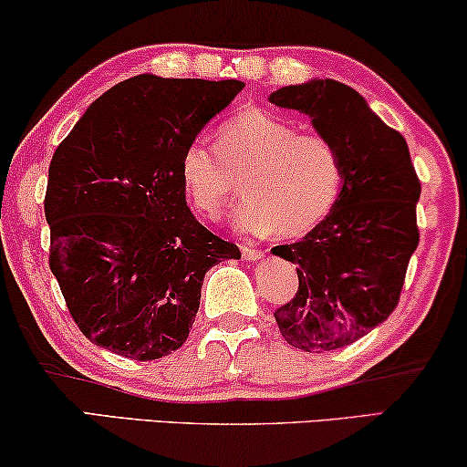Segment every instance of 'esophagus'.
Here are the masks:
<instances>
[{
    "label": "esophagus",
    "mask_w": 467,
    "mask_h": 467,
    "mask_svg": "<svg viewBox=\"0 0 467 467\" xmlns=\"http://www.w3.org/2000/svg\"><path fill=\"white\" fill-rule=\"evenodd\" d=\"M243 258L249 262H258L265 258V252H262V249H255V247H243Z\"/></svg>",
    "instance_id": "obj_1"
}]
</instances>
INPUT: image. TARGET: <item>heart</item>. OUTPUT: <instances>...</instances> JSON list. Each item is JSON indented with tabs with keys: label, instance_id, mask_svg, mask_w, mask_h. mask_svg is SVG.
Here are the masks:
<instances>
[{
	"label": "heart",
	"instance_id": "heart-1",
	"mask_svg": "<svg viewBox=\"0 0 467 467\" xmlns=\"http://www.w3.org/2000/svg\"><path fill=\"white\" fill-rule=\"evenodd\" d=\"M182 183L192 205L220 213L239 188L247 196L233 215L236 231L285 239L306 234L327 218L345 182L337 143L321 133H300L271 111L247 108L228 118L218 143L190 141L182 154Z\"/></svg>",
	"mask_w": 467,
	"mask_h": 467
}]
</instances>
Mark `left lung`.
I'll use <instances>...</instances> for the list:
<instances>
[{
	"label": "left lung",
	"mask_w": 467,
	"mask_h": 467,
	"mask_svg": "<svg viewBox=\"0 0 467 467\" xmlns=\"http://www.w3.org/2000/svg\"><path fill=\"white\" fill-rule=\"evenodd\" d=\"M268 101L311 118L343 156V190L327 218L292 245L273 247L298 273L296 296L275 311L284 338L308 353L340 349L398 305L419 245L421 183L404 137L347 84L313 78L275 90Z\"/></svg>",
	"instance_id": "8db88e82"
}]
</instances>
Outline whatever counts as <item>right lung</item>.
Segmentation results:
<instances>
[{
    "label": "right lung",
    "mask_w": 467,
    "mask_h": 467,
    "mask_svg": "<svg viewBox=\"0 0 467 467\" xmlns=\"http://www.w3.org/2000/svg\"><path fill=\"white\" fill-rule=\"evenodd\" d=\"M245 84L141 74L103 93L61 141L44 213L50 271L84 337L116 356L180 349L205 273L241 258L186 205L182 154Z\"/></svg>",
    "instance_id": "obj_1"
}]
</instances>
